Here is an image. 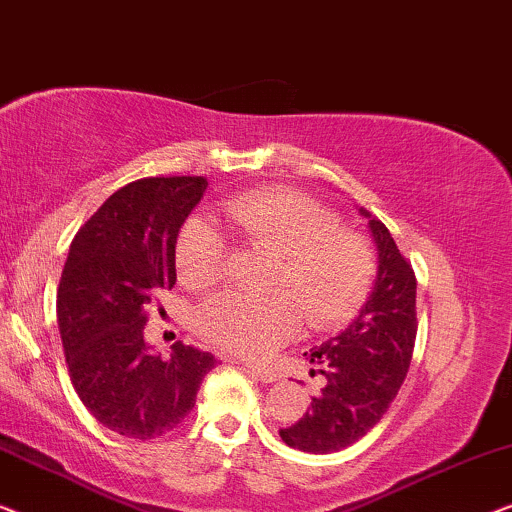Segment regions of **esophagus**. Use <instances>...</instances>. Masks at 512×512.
I'll return each mask as SVG.
<instances>
[{
  "instance_id": "esophagus-1",
  "label": "esophagus",
  "mask_w": 512,
  "mask_h": 512,
  "mask_svg": "<svg viewBox=\"0 0 512 512\" xmlns=\"http://www.w3.org/2000/svg\"><path fill=\"white\" fill-rule=\"evenodd\" d=\"M248 371L253 373L257 380H262V383H276L278 380L276 373H273L271 369H264V366H248Z\"/></svg>"
}]
</instances>
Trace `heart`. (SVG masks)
Listing matches in <instances>:
<instances>
[{"label":"heart","instance_id":"b5f03b06","mask_svg":"<svg viewBox=\"0 0 512 512\" xmlns=\"http://www.w3.org/2000/svg\"><path fill=\"white\" fill-rule=\"evenodd\" d=\"M225 225L241 243L276 255L269 297L220 292L201 304L197 331L215 348L266 357L299 327H331L350 318L369 290L376 262L364 236L338 227L327 208L306 194L269 187L222 206ZM227 241L213 220L192 215L176 241L178 278L190 290L218 283Z\"/></svg>","mask_w":512,"mask_h":512}]
</instances>
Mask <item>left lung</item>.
Here are the masks:
<instances>
[{
    "instance_id": "8db88e82",
    "label": "left lung",
    "mask_w": 512,
    "mask_h": 512,
    "mask_svg": "<svg viewBox=\"0 0 512 512\" xmlns=\"http://www.w3.org/2000/svg\"><path fill=\"white\" fill-rule=\"evenodd\" d=\"M359 213L369 220L378 248L376 283L362 311L341 334L306 352L308 362L325 376V387L299 422L280 429V438L290 448L311 455L348 448L376 427L397 397L413 357V266L399 253L383 222L364 208Z\"/></svg>"
}]
</instances>
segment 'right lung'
I'll use <instances>...</instances> for the list:
<instances>
[{
	"instance_id": "right-lung-1",
	"label": "right lung",
	"mask_w": 512,
	"mask_h": 512,
	"mask_svg": "<svg viewBox=\"0 0 512 512\" xmlns=\"http://www.w3.org/2000/svg\"><path fill=\"white\" fill-rule=\"evenodd\" d=\"M204 176L141 178L78 229L57 290L69 378L106 429L136 441L169 434L194 408L211 352L181 341L162 357L143 338L148 311L176 285V239Z\"/></svg>"
}]
</instances>
